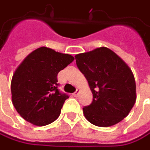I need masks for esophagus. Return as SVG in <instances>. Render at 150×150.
Here are the masks:
<instances>
[{
    "label": "esophagus",
    "mask_w": 150,
    "mask_h": 150,
    "mask_svg": "<svg viewBox=\"0 0 150 150\" xmlns=\"http://www.w3.org/2000/svg\"><path fill=\"white\" fill-rule=\"evenodd\" d=\"M79 92H80V91H79V90H78V89H77V90H76V91H75V92H74V93H73V96H75V97H76V96H78V95H79Z\"/></svg>",
    "instance_id": "1"
}]
</instances>
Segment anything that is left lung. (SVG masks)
Here are the masks:
<instances>
[{
	"label": "left lung",
	"mask_w": 150,
	"mask_h": 150,
	"mask_svg": "<svg viewBox=\"0 0 150 150\" xmlns=\"http://www.w3.org/2000/svg\"><path fill=\"white\" fill-rule=\"evenodd\" d=\"M75 58L93 94L92 102L83 108L86 118L96 126L110 127L126 117L136 101L135 80L126 63L106 47Z\"/></svg>",
	"instance_id": "1"
}]
</instances>
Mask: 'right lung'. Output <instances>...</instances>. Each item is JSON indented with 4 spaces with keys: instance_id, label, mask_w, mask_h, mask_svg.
<instances>
[{
    "instance_id": "right-lung-1",
    "label": "right lung",
    "mask_w": 150,
    "mask_h": 150,
    "mask_svg": "<svg viewBox=\"0 0 150 150\" xmlns=\"http://www.w3.org/2000/svg\"><path fill=\"white\" fill-rule=\"evenodd\" d=\"M74 59L46 47L25 58L11 84L12 103L22 117L37 126L48 125L59 117L69 96L59 90L57 75Z\"/></svg>"
}]
</instances>
